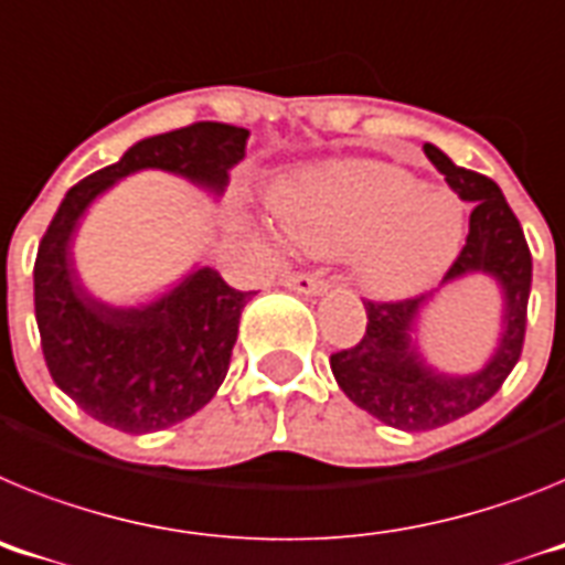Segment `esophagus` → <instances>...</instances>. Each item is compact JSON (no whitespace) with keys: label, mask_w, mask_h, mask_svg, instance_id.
I'll return each instance as SVG.
<instances>
[{"label":"esophagus","mask_w":565,"mask_h":565,"mask_svg":"<svg viewBox=\"0 0 565 565\" xmlns=\"http://www.w3.org/2000/svg\"><path fill=\"white\" fill-rule=\"evenodd\" d=\"M279 282H282L286 288H291V291L311 294V297H317V294H322L326 288H329V282H326L320 274H306V271L282 274V279H279Z\"/></svg>","instance_id":"esophagus-1"}]
</instances>
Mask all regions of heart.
Wrapping results in <instances>:
<instances>
[{
	"instance_id": "1",
	"label": "heart",
	"mask_w": 565,
	"mask_h": 565,
	"mask_svg": "<svg viewBox=\"0 0 565 565\" xmlns=\"http://www.w3.org/2000/svg\"><path fill=\"white\" fill-rule=\"evenodd\" d=\"M288 243L311 254L354 250L356 279L377 297H406L446 271L466 236V205L448 188L374 159L302 173L274 196Z\"/></svg>"
}]
</instances>
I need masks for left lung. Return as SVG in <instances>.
Instances as JSON below:
<instances>
[{"label":"left lung","mask_w":565,"mask_h":565,"mask_svg":"<svg viewBox=\"0 0 565 565\" xmlns=\"http://www.w3.org/2000/svg\"><path fill=\"white\" fill-rule=\"evenodd\" d=\"M423 151L460 200L475 202L466 245L443 282L462 274H489L503 288L505 311L503 337L486 369L466 377H451L426 365L417 342H412L414 322L420 308L431 300V294L408 300H363L369 315L365 334L351 349L331 354V371L354 406L403 431H431L460 420L500 392L523 351L525 308L532 291V250L525 245L523 228L498 182L455 166L434 145L426 142Z\"/></svg>","instance_id":"8db88e82"}]
</instances>
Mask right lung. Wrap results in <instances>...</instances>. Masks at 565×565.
Listing matches in <instances>:
<instances>
[{"label":"right lung","instance_id":"right-lung-1","mask_svg":"<svg viewBox=\"0 0 565 565\" xmlns=\"http://www.w3.org/2000/svg\"><path fill=\"white\" fill-rule=\"evenodd\" d=\"M248 131L194 122L137 142L125 157L76 182L42 236L33 263V306L53 383L94 420L151 434L188 420L228 374L239 315L254 291H236L214 268H196L162 300L110 308L94 300L71 259V234L96 196L142 168L180 173L223 194L245 157Z\"/></svg>","mask_w":565,"mask_h":565}]
</instances>
